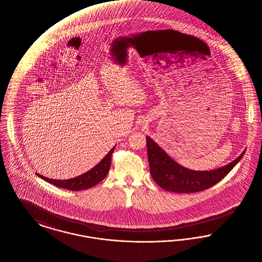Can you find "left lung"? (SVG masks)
<instances>
[{"label": "left lung", "instance_id": "obj_1", "mask_svg": "<svg viewBox=\"0 0 262 262\" xmlns=\"http://www.w3.org/2000/svg\"><path fill=\"white\" fill-rule=\"evenodd\" d=\"M150 174L156 184L175 193H194L206 190L225 178L243 158L246 150L226 166L210 171L186 168L173 160L154 139L146 137Z\"/></svg>", "mask_w": 262, "mask_h": 262}]
</instances>
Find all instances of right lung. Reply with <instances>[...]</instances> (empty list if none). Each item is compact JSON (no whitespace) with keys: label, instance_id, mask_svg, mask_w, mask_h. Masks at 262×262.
Wrapping results in <instances>:
<instances>
[{"label":"right lung","instance_id":"1","mask_svg":"<svg viewBox=\"0 0 262 262\" xmlns=\"http://www.w3.org/2000/svg\"><path fill=\"white\" fill-rule=\"evenodd\" d=\"M115 147L116 146H114L107 155L95 167H93L92 169L87 171L86 173L77 177L66 179V180H57V179H49L38 173H35V175L40 177L42 180L47 181L50 184L57 186L63 189H67L70 191H80V190L89 189L93 186L100 183L108 175L111 161H112V154L114 152Z\"/></svg>","mask_w":262,"mask_h":262}]
</instances>
